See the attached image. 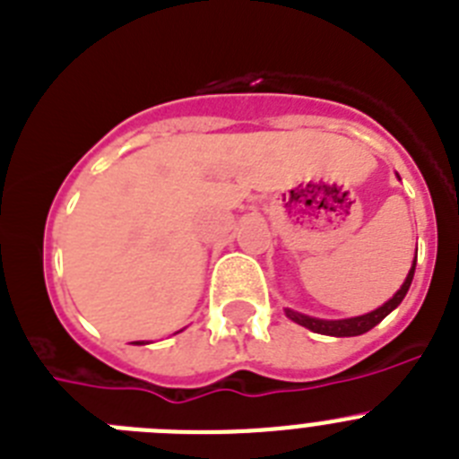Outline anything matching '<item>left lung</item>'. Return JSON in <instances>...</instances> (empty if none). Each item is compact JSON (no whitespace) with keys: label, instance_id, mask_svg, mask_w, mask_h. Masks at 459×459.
<instances>
[{"label":"left lung","instance_id":"1","mask_svg":"<svg viewBox=\"0 0 459 459\" xmlns=\"http://www.w3.org/2000/svg\"><path fill=\"white\" fill-rule=\"evenodd\" d=\"M413 271H416V259H413L411 269H409L407 278H404L403 287L393 294L391 301H386L381 307L377 310L368 312V315H360V317H351V319H317V317H307V315H301V312H294L287 307L285 315L291 319V322L301 324V326L310 328L315 333H322V335H335V338H351V335H363L368 333L370 328H375L381 319L386 317L388 312L395 310L403 299L407 296L409 287H411V280H413Z\"/></svg>","mask_w":459,"mask_h":459}]
</instances>
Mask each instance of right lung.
I'll return each instance as SVG.
<instances>
[{
  "label": "right lung",
  "instance_id": "right-lung-1",
  "mask_svg": "<svg viewBox=\"0 0 459 459\" xmlns=\"http://www.w3.org/2000/svg\"><path fill=\"white\" fill-rule=\"evenodd\" d=\"M135 344H144V342H135Z\"/></svg>",
  "mask_w": 459,
  "mask_h": 459
}]
</instances>
